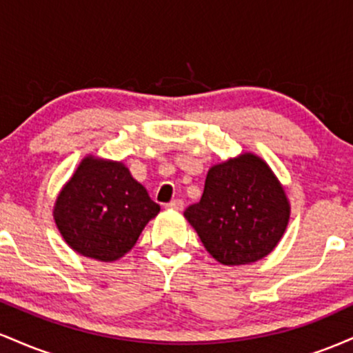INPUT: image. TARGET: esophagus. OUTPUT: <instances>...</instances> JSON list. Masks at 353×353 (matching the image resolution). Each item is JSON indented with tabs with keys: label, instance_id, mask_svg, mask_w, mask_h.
I'll return each instance as SVG.
<instances>
[{
	"label": "esophagus",
	"instance_id": "esophagus-1",
	"mask_svg": "<svg viewBox=\"0 0 353 353\" xmlns=\"http://www.w3.org/2000/svg\"><path fill=\"white\" fill-rule=\"evenodd\" d=\"M168 209H172V210H182V208H184V202H182L181 199H174L169 202L168 205H165Z\"/></svg>",
	"mask_w": 353,
	"mask_h": 353
}]
</instances>
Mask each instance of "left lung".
I'll list each match as a JSON object with an SVG mask.
<instances>
[{
    "label": "left lung",
    "mask_w": 353,
    "mask_h": 353,
    "mask_svg": "<svg viewBox=\"0 0 353 353\" xmlns=\"http://www.w3.org/2000/svg\"><path fill=\"white\" fill-rule=\"evenodd\" d=\"M184 216L217 262L244 265L272 252L290 204L265 161L245 152L209 169L201 201Z\"/></svg>",
    "instance_id": "8db88e82"
}]
</instances>
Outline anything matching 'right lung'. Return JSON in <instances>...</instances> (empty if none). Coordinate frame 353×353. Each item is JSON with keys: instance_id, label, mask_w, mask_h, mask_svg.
I'll return each mask as SVG.
<instances>
[{"instance_id": "add662e5", "label": "right lung", "mask_w": 353, "mask_h": 353, "mask_svg": "<svg viewBox=\"0 0 353 353\" xmlns=\"http://www.w3.org/2000/svg\"><path fill=\"white\" fill-rule=\"evenodd\" d=\"M159 210L123 163L88 156L61 189L54 221L72 250L112 262L134 247Z\"/></svg>"}]
</instances>
